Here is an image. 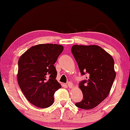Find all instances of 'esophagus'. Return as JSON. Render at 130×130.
<instances>
[{"mask_svg":"<svg viewBox=\"0 0 130 130\" xmlns=\"http://www.w3.org/2000/svg\"><path fill=\"white\" fill-rule=\"evenodd\" d=\"M67 86H68L70 88H72L73 86V83H71V82H68V83H67Z\"/></svg>","mask_w":130,"mask_h":130,"instance_id":"34e87169","label":"esophagus"}]
</instances>
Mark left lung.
<instances>
[{
    "mask_svg": "<svg viewBox=\"0 0 130 130\" xmlns=\"http://www.w3.org/2000/svg\"><path fill=\"white\" fill-rule=\"evenodd\" d=\"M71 53L82 75L87 74L79 87L83 99L76 103L77 108L91 109L108 96L116 78L114 60L109 54L96 45H73Z\"/></svg>",
    "mask_w": 130,
    "mask_h": 130,
    "instance_id": "left-lung-1",
    "label": "left lung"
}]
</instances>
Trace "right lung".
<instances>
[{
  "label": "right lung",
  "instance_id": "obj_1",
  "mask_svg": "<svg viewBox=\"0 0 130 130\" xmlns=\"http://www.w3.org/2000/svg\"><path fill=\"white\" fill-rule=\"evenodd\" d=\"M63 47L56 44H40L31 47L18 60V82L26 99L33 105L46 108L53 104L54 95L62 87L56 79L54 64Z\"/></svg>",
  "mask_w": 130,
  "mask_h": 130
}]
</instances>
